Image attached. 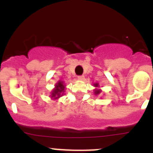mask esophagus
<instances>
[{
  "label": "esophagus",
  "instance_id": "1",
  "mask_svg": "<svg viewBox=\"0 0 153 153\" xmlns=\"http://www.w3.org/2000/svg\"><path fill=\"white\" fill-rule=\"evenodd\" d=\"M78 79L79 80H83V79H84V76L83 75H80V76H78Z\"/></svg>",
  "mask_w": 153,
  "mask_h": 153
}]
</instances>
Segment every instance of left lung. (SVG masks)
Instances as JSON below:
<instances>
[{
	"label": "left lung",
	"instance_id": "left-lung-1",
	"mask_svg": "<svg viewBox=\"0 0 153 153\" xmlns=\"http://www.w3.org/2000/svg\"><path fill=\"white\" fill-rule=\"evenodd\" d=\"M98 86V84H97V83H96L95 86ZM100 93V90H96V91H95L96 94H99Z\"/></svg>",
	"mask_w": 153,
	"mask_h": 153
}]
</instances>
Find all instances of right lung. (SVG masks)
<instances>
[{
	"instance_id": "right-lung-1",
	"label": "right lung",
	"mask_w": 153,
	"mask_h": 153,
	"mask_svg": "<svg viewBox=\"0 0 153 153\" xmlns=\"http://www.w3.org/2000/svg\"><path fill=\"white\" fill-rule=\"evenodd\" d=\"M64 85L63 84V82H59L56 85V89L53 90L52 93V97L54 98H58L60 97V93L63 92L64 90ZM63 95V94H62Z\"/></svg>"
}]
</instances>
